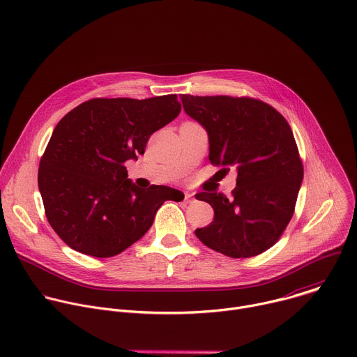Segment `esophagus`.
Returning a JSON list of instances; mask_svg holds the SVG:
<instances>
[{
    "instance_id": "obj_1",
    "label": "esophagus",
    "mask_w": 357,
    "mask_h": 357,
    "mask_svg": "<svg viewBox=\"0 0 357 357\" xmlns=\"http://www.w3.org/2000/svg\"><path fill=\"white\" fill-rule=\"evenodd\" d=\"M193 199V195L190 192H185V200L186 202H190Z\"/></svg>"
}]
</instances>
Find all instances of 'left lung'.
I'll return each instance as SVG.
<instances>
[{"label": "left lung", "mask_w": 357, "mask_h": 357, "mask_svg": "<svg viewBox=\"0 0 357 357\" xmlns=\"http://www.w3.org/2000/svg\"><path fill=\"white\" fill-rule=\"evenodd\" d=\"M185 113L209 135L212 165L237 171L231 197L200 192L215 211L196 237L227 257L247 259L273 247L288 226L303 167L287 120L264 101L230 96H181Z\"/></svg>", "instance_id": "8db88e82"}]
</instances>
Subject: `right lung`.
<instances>
[{"label": "right lung", "instance_id": "obj_1", "mask_svg": "<svg viewBox=\"0 0 357 357\" xmlns=\"http://www.w3.org/2000/svg\"><path fill=\"white\" fill-rule=\"evenodd\" d=\"M181 109L176 94L91 98L58 123L38 186L49 225L70 248L97 259L117 256L148 231L165 200H183L169 186L138 188L124 167Z\"/></svg>", "mask_w": 357, "mask_h": 357}]
</instances>
